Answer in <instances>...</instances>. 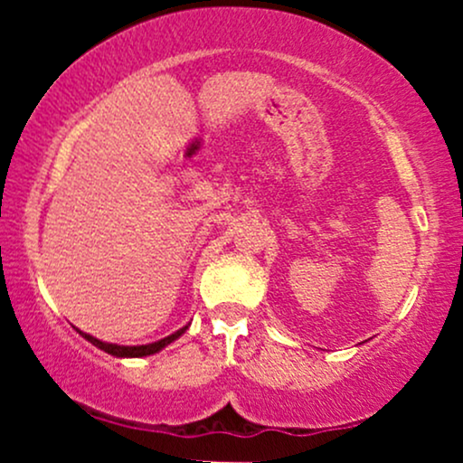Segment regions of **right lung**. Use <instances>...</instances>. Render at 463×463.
<instances>
[{
	"instance_id": "add662e5",
	"label": "right lung",
	"mask_w": 463,
	"mask_h": 463,
	"mask_svg": "<svg viewBox=\"0 0 463 463\" xmlns=\"http://www.w3.org/2000/svg\"><path fill=\"white\" fill-rule=\"evenodd\" d=\"M187 328H189V324H187V326L178 328L176 333H172V335H167V337L158 339V342L143 344V346H119V344H109V342H102V339L93 337V335H87V333L78 331V328H76V331H78L80 335H82V337L87 339V342H91L93 346H98L99 350H104V353L113 354V357H147V354L158 353V350H163L165 346H169V344H172V342H176V339H178L180 335H183L184 331H187Z\"/></svg>"
}]
</instances>
